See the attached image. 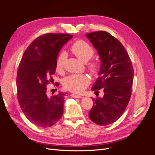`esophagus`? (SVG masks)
<instances>
[{"label":"esophagus","instance_id":"1","mask_svg":"<svg viewBox=\"0 0 155 155\" xmlns=\"http://www.w3.org/2000/svg\"><path fill=\"white\" fill-rule=\"evenodd\" d=\"M71 96L75 98H82V96L77 95V94H71Z\"/></svg>","mask_w":155,"mask_h":155}]
</instances>
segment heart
<instances>
[{
  "label": "heart",
  "mask_w": 155,
  "mask_h": 155,
  "mask_svg": "<svg viewBox=\"0 0 155 155\" xmlns=\"http://www.w3.org/2000/svg\"><path fill=\"white\" fill-rule=\"evenodd\" d=\"M71 51L77 58L83 62H87L94 54L92 46L84 41H78L71 46ZM66 59V54L63 52L61 54L56 61L55 68L58 72L63 70L64 61ZM88 67L93 73H96L99 69L100 65L97 63L92 62L88 64ZM90 83V79L84 74H74L64 78L63 86L64 88L71 92L78 93L85 88Z\"/></svg>",
  "instance_id": "1"
}]
</instances>
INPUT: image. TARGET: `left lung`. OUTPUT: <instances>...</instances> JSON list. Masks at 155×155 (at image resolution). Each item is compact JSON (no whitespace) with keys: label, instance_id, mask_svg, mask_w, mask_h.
<instances>
[{"label":"left lung","instance_id":"1","mask_svg":"<svg viewBox=\"0 0 155 155\" xmlns=\"http://www.w3.org/2000/svg\"><path fill=\"white\" fill-rule=\"evenodd\" d=\"M99 54L101 67L91 90L101 89L104 95L92 99L94 104L88 113L97 125H109L123 114L131 96L134 70L130 59L120 42L104 31L86 34Z\"/></svg>","mask_w":155,"mask_h":155}]
</instances>
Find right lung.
Instances as JSON below:
<instances>
[{"instance_id":"1","label":"right lung","mask_w":155,"mask_h":155,"mask_svg":"<svg viewBox=\"0 0 155 155\" xmlns=\"http://www.w3.org/2000/svg\"><path fill=\"white\" fill-rule=\"evenodd\" d=\"M72 37L53 33L41 35L28 46L21 60L17 76L18 104L27 119L40 127L54 125L63 114L67 93L48 97L46 85L53 79L51 76L55 72L61 48Z\"/></svg>"}]
</instances>
